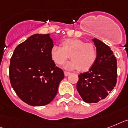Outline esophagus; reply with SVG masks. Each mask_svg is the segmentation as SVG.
<instances>
[{
    "label": "esophagus",
    "instance_id": "1",
    "mask_svg": "<svg viewBox=\"0 0 128 128\" xmlns=\"http://www.w3.org/2000/svg\"><path fill=\"white\" fill-rule=\"evenodd\" d=\"M64 74H65V76H68L70 74V72L68 71H64Z\"/></svg>",
    "mask_w": 128,
    "mask_h": 128
}]
</instances>
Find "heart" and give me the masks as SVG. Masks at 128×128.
<instances>
[{"instance_id":"1","label":"heart","mask_w":128,"mask_h":128,"mask_svg":"<svg viewBox=\"0 0 128 128\" xmlns=\"http://www.w3.org/2000/svg\"><path fill=\"white\" fill-rule=\"evenodd\" d=\"M52 60L58 65H63L70 58L71 62L65 65L68 69L81 71L90 70L96 63L98 57L96 47L92 43H85L78 38L65 39L61 47L54 46L50 50Z\"/></svg>"}]
</instances>
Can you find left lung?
Listing matches in <instances>:
<instances>
[{
  "label": "left lung",
  "instance_id": "obj_1",
  "mask_svg": "<svg viewBox=\"0 0 128 128\" xmlns=\"http://www.w3.org/2000/svg\"><path fill=\"white\" fill-rule=\"evenodd\" d=\"M98 52L97 60L89 71L78 75L76 89L83 101L96 103L103 100L115 87L117 62L110 48L98 39H93Z\"/></svg>",
  "mask_w": 128,
  "mask_h": 128
}]
</instances>
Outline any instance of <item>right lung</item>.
<instances>
[{
	"instance_id": "right-lung-1",
	"label": "right lung",
	"mask_w": 128,
	"mask_h": 128,
	"mask_svg": "<svg viewBox=\"0 0 128 128\" xmlns=\"http://www.w3.org/2000/svg\"><path fill=\"white\" fill-rule=\"evenodd\" d=\"M52 46L50 34H35L17 46L10 59L12 87L22 101L31 106L49 104L64 78L63 70L52 60Z\"/></svg>"
}]
</instances>
